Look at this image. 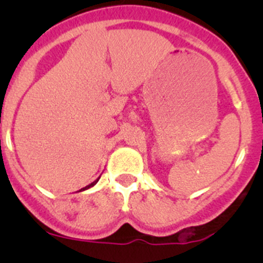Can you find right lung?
I'll use <instances>...</instances> for the list:
<instances>
[{"label":"right lung","mask_w":263,"mask_h":263,"mask_svg":"<svg viewBox=\"0 0 263 263\" xmlns=\"http://www.w3.org/2000/svg\"><path fill=\"white\" fill-rule=\"evenodd\" d=\"M99 178H100V177H99ZM99 178H98V179H95V181H94V182H92V183H90V184H89V185H86V187L81 188V190H80V192H81V191H85V190H89V188L94 187V185H95V184H97V183H98V181H99Z\"/></svg>","instance_id":"obj_1"}]
</instances>
